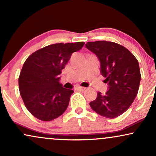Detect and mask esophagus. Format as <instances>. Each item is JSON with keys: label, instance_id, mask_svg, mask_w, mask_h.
I'll return each mask as SVG.
<instances>
[{"label": "esophagus", "instance_id": "obj_1", "mask_svg": "<svg viewBox=\"0 0 156 156\" xmlns=\"http://www.w3.org/2000/svg\"><path fill=\"white\" fill-rule=\"evenodd\" d=\"M76 89L77 90H81V91H84V90H86V87H76Z\"/></svg>", "mask_w": 156, "mask_h": 156}]
</instances>
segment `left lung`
<instances>
[{
	"instance_id": "left-lung-1",
	"label": "left lung",
	"mask_w": 156,
	"mask_h": 156,
	"mask_svg": "<svg viewBox=\"0 0 156 156\" xmlns=\"http://www.w3.org/2000/svg\"><path fill=\"white\" fill-rule=\"evenodd\" d=\"M86 48L98 58L101 73L108 83L104 95L98 92L90 105L105 118L114 119L129 108L137 95L141 80L139 63L124 46L108 41L87 42Z\"/></svg>"
}]
</instances>
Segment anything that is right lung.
<instances>
[{"instance_id": "right-lung-1", "label": "right lung", "mask_w": 156, "mask_h": 156, "mask_svg": "<svg viewBox=\"0 0 156 156\" xmlns=\"http://www.w3.org/2000/svg\"><path fill=\"white\" fill-rule=\"evenodd\" d=\"M84 44H53L27 58L19 75V87L25 106L34 117L49 122L66 110L74 91L63 87L59 74L72 53L80 51Z\"/></svg>"}]
</instances>
